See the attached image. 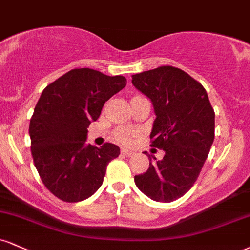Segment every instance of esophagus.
<instances>
[{"mask_svg":"<svg viewBox=\"0 0 250 250\" xmlns=\"http://www.w3.org/2000/svg\"><path fill=\"white\" fill-rule=\"evenodd\" d=\"M121 154L123 156H127V157H133L134 156V152L130 151V150H127V149H122Z\"/></svg>","mask_w":250,"mask_h":250,"instance_id":"34e87169","label":"esophagus"}]
</instances>
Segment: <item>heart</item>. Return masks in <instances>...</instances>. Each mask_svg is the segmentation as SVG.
<instances>
[{
  "label": "heart",
  "instance_id": "obj_1",
  "mask_svg": "<svg viewBox=\"0 0 250 250\" xmlns=\"http://www.w3.org/2000/svg\"><path fill=\"white\" fill-rule=\"evenodd\" d=\"M131 135H133V133L129 130H119L115 134V137L119 142L129 144L131 142Z\"/></svg>",
  "mask_w": 250,
  "mask_h": 250
}]
</instances>
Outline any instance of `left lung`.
<instances>
[{
    "instance_id": "8db88e82",
    "label": "left lung",
    "mask_w": 250,
    "mask_h": 250,
    "mask_svg": "<svg viewBox=\"0 0 250 250\" xmlns=\"http://www.w3.org/2000/svg\"><path fill=\"white\" fill-rule=\"evenodd\" d=\"M131 83L154 104L150 142L165 152L154 163L148 155L149 169L135 176V184L150 199L170 203L190 190L203 169L214 141V110L203 85L173 66L134 74Z\"/></svg>"
}]
</instances>
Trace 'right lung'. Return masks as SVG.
Segmentation results:
<instances>
[{
	"mask_svg": "<svg viewBox=\"0 0 250 250\" xmlns=\"http://www.w3.org/2000/svg\"><path fill=\"white\" fill-rule=\"evenodd\" d=\"M125 85L122 76L73 68L44 88L30 120L31 155L45 188L58 199L78 203L102 185L120 148L112 143L87 146V128Z\"/></svg>",
	"mask_w": 250,
	"mask_h": 250,
	"instance_id": "add662e5",
	"label": "right lung"
}]
</instances>
